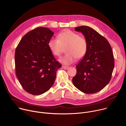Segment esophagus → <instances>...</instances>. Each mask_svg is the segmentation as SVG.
Wrapping results in <instances>:
<instances>
[{
    "label": "esophagus",
    "mask_w": 126,
    "mask_h": 126,
    "mask_svg": "<svg viewBox=\"0 0 126 126\" xmlns=\"http://www.w3.org/2000/svg\"><path fill=\"white\" fill-rule=\"evenodd\" d=\"M62 68H63V69L66 70V69H68V68H69V67L68 66H65V65H63L62 66Z\"/></svg>",
    "instance_id": "34e87169"
}]
</instances>
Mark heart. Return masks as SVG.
I'll return each instance as SVG.
<instances>
[{
	"label": "heart",
	"mask_w": 126,
	"mask_h": 126,
	"mask_svg": "<svg viewBox=\"0 0 126 126\" xmlns=\"http://www.w3.org/2000/svg\"><path fill=\"white\" fill-rule=\"evenodd\" d=\"M48 46L52 54L60 56L65 48L66 54L61 57L59 61L61 63L68 65L73 63L76 58L81 59L85 55L87 50V42L86 39L78 33L67 30L60 33L57 39L51 38Z\"/></svg>",
	"instance_id": "obj_1"
}]
</instances>
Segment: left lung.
I'll list each match as a JSON object with an SVG mask.
<instances>
[{
	"mask_svg": "<svg viewBox=\"0 0 126 126\" xmlns=\"http://www.w3.org/2000/svg\"><path fill=\"white\" fill-rule=\"evenodd\" d=\"M87 42V52L76 65L77 73L72 79L74 85L87 94L98 92L110 81L114 68L111 47L108 41L87 26L75 28Z\"/></svg>",
	"mask_w": 126,
	"mask_h": 126,
	"instance_id": "obj_1",
	"label": "left lung"
}]
</instances>
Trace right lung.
<instances>
[{
    "label": "right lung",
    "mask_w": 126,
    "mask_h": 126,
    "mask_svg": "<svg viewBox=\"0 0 126 126\" xmlns=\"http://www.w3.org/2000/svg\"><path fill=\"white\" fill-rule=\"evenodd\" d=\"M54 35L49 28L38 27L22 38L15 52L17 78L23 88L40 95L53 85L61 64L55 59L48 42Z\"/></svg>",
    "instance_id": "right-lung-1"
}]
</instances>
